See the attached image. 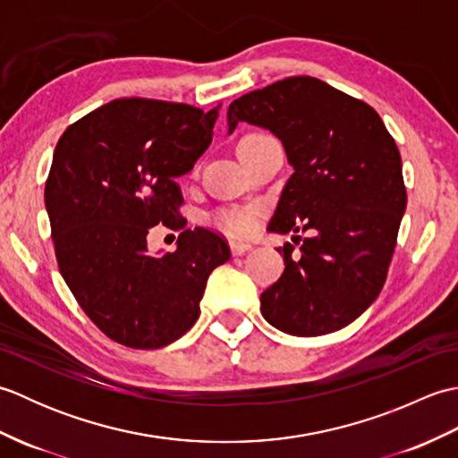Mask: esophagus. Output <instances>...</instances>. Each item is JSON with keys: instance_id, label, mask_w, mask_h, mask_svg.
Here are the masks:
<instances>
[{"instance_id": "esophagus-1", "label": "esophagus", "mask_w": 458, "mask_h": 458, "mask_svg": "<svg viewBox=\"0 0 458 458\" xmlns=\"http://www.w3.org/2000/svg\"><path fill=\"white\" fill-rule=\"evenodd\" d=\"M230 250H232V254H234V256H242V254H246V251L251 250V244H248V242L232 240L230 242Z\"/></svg>"}]
</instances>
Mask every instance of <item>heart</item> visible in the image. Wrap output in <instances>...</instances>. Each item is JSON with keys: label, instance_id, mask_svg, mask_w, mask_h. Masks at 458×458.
I'll use <instances>...</instances> for the list:
<instances>
[{"label": "heart", "instance_id": "b5f03b06", "mask_svg": "<svg viewBox=\"0 0 458 458\" xmlns=\"http://www.w3.org/2000/svg\"><path fill=\"white\" fill-rule=\"evenodd\" d=\"M264 135L266 133H248L246 138L240 140L238 145L256 141L259 138H264ZM216 224L220 228L232 232V234H248V232L254 228V218H251V214L246 210H226L218 214Z\"/></svg>", "mask_w": 458, "mask_h": 458}]
</instances>
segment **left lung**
Instances as JSON below:
<instances>
[{
    "label": "left lung",
    "instance_id": "1",
    "mask_svg": "<svg viewBox=\"0 0 458 458\" xmlns=\"http://www.w3.org/2000/svg\"><path fill=\"white\" fill-rule=\"evenodd\" d=\"M238 122L277 135L293 167L267 230L310 234L297 256L277 248L285 271L261 293V315L293 336L335 333L386 284L407 204L400 149L372 106L313 76L240 96L228 133Z\"/></svg>",
    "mask_w": 458,
    "mask_h": 458
}]
</instances>
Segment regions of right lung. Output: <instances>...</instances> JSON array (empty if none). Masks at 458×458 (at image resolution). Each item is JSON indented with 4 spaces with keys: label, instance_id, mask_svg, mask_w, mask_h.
Instances as JSON below:
<instances>
[{
    "label": "right lung",
    "instance_id": "obj_1",
    "mask_svg": "<svg viewBox=\"0 0 458 458\" xmlns=\"http://www.w3.org/2000/svg\"><path fill=\"white\" fill-rule=\"evenodd\" d=\"M218 108L120 98L68 125L55 148L45 207L58 269L92 323L123 346L181 338L212 269L230 259L228 242L207 228L182 230L169 254L148 250L153 226L187 224L177 177L207 151Z\"/></svg>",
    "mask_w": 458,
    "mask_h": 458
}]
</instances>
